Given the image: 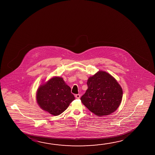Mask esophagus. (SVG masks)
I'll return each mask as SVG.
<instances>
[{"instance_id":"obj_1","label":"esophagus","mask_w":155,"mask_h":155,"mask_svg":"<svg viewBox=\"0 0 155 155\" xmlns=\"http://www.w3.org/2000/svg\"><path fill=\"white\" fill-rule=\"evenodd\" d=\"M76 98L77 99H79L80 98V97H81V95L79 94H76Z\"/></svg>"}]
</instances>
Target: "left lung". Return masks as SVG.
I'll list each match as a JSON object with an SVG mask.
<instances>
[{
    "label": "left lung",
    "mask_w": 155,
    "mask_h": 155,
    "mask_svg": "<svg viewBox=\"0 0 155 155\" xmlns=\"http://www.w3.org/2000/svg\"><path fill=\"white\" fill-rule=\"evenodd\" d=\"M88 88L81 96L82 103L96 116L111 114L122 102L123 90L116 79L104 71H98L90 77Z\"/></svg>",
    "instance_id": "1"
}]
</instances>
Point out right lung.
Wrapping results in <instances>:
<instances>
[{
  "label": "right lung",
  "mask_w": 155,
  "mask_h": 155,
  "mask_svg": "<svg viewBox=\"0 0 155 155\" xmlns=\"http://www.w3.org/2000/svg\"><path fill=\"white\" fill-rule=\"evenodd\" d=\"M36 97L41 109L53 116L61 114L75 99L70 87L58 76L53 77L41 85Z\"/></svg>",
  "instance_id": "add662e5"
}]
</instances>
